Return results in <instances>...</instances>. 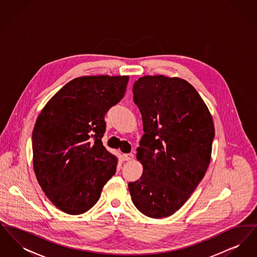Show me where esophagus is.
I'll return each instance as SVG.
<instances>
[{
  "instance_id": "esophagus-1",
  "label": "esophagus",
  "mask_w": 257,
  "mask_h": 257,
  "mask_svg": "<svg viewBox=\"0 0 257 257\" xmlns=\"http://www.w3.org/2000/svg\"><path fill=\"white\" fill-rule=\"evenodd\" d=\"M133 157H134V155H133L132 153H129V154H123L122 156H121V158H122L123 161H131V160L133 159Z\"/></svg>"
}]
</instances>
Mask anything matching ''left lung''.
Wrapping results in <instances>:
<instances>
[{"label":"left lung","instance_id":"obj_1","mask_svg":"<svg viewBox=\"0 0 257 257\" xmlns=\"http://www.w3.org/2000/svg\"><path fill=\"white\" fill-rule=\"evenodd\" d=\"M144 132L137 159L143 175L128 184L135 206L154 219L171 216L202 180L215 137L213 118L196 88L180 78L144 76L133 86Z\"/></svg>","mask_w":257,"mask_h":257}]
</instances>
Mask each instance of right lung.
I'll list each match as a JSON object with an SVG mask.
<instances>
[{
  "label": "right lung",
  "instance_id": "1",
  "mask_svg": "<svg viewBox=\"0 0 257 257\" xmlns=\"http://www.w3.org/2000/svg\"><path fill=\"white\" fill-rule=\"evenodd\" d=\"M128 76H84L67 83L39 113L33 131V164L51 202L80 215L99 199L117 159L102 144L105 114L122 99Z\"/></svg>",
  "mask_w": 257,
  "mask_h": 257
}]
</instances>
